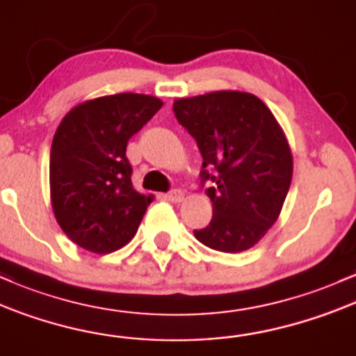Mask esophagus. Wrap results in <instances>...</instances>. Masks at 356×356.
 Returning <instances> with one entry per match:
<instances>
[{
  "label": "esophagus",
  "instance_id": "esophagus-1",
  "mask_svg": "<svg viewBox=\"0 0 356 356\" xmlns=\"http://www.w3.org/2000/svg\"><path fill=\"white\" fill-rule=\"evenodd\" d=\"M166 198L170 200V202H173V203H179V202H183V198H185V193H183L181 190H171L170 193L166 195Z\"/></svg>",
  "mask_w": 356,
  "mask_h": 356
}]
</instances>
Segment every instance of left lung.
Here are the masks:
<instances>
[{"mask_svg":"<svg viewBox=\"0 0 356 356\" xmlns=\"http://www.w3.org/2000/svg\"><path fill=\"white\" fill-rule=\"evenodd\" d=\"M178 122L202 153V181L213 217L195 230L203 245L220 252H243L267 234L281 213L291 179L293 154L284 131L269 107L254 94L217 90L177 99Z\"/></svg>","mask_w":356,"mask_h":356,"instance_id":"1","label":"left lung"}]
</instances>
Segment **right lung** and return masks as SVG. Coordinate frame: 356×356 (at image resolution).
<instances>
[{
  "instance_id": "add662e5",
  "label": "right lung",
  "mask_w": 356,
  "mask_h": 356,
  "mask_svg": "<svg viewBox=\"0 0 356 356\" xmlns=\"http://www.w3.org/2000/svg\"><path fill=\"white\" fill-rule=\"evenodd\" d=\"M161 106L153 95H104L70 109L55 131L51 209L60 229L82 249L111 254L138 232L153 197L133 188L126 146Z\"/></svg>"
}]
</instances>
